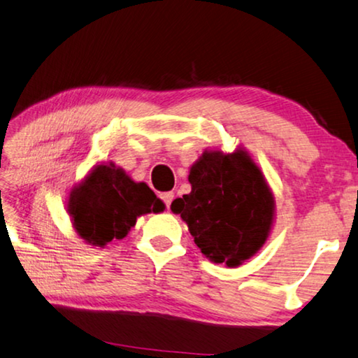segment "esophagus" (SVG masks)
<instances>
[{
  "label": "esophagus",
  "mask_w": 358,
  "mask_h": 358,
  "mask_svg": "<svg viewBox=\"0 0 358 358\" xmlns=\"http://www.w3.org/2000/svg\"><path fill=\"white\" fill-rule=\"evenodd\" d=\"M162 200L164 201V205L169 206V205H171V201L174 200V194H173V192H164V194L162 195Z\"/></svg>",
  "instance_id": "1"
}]
</instances>
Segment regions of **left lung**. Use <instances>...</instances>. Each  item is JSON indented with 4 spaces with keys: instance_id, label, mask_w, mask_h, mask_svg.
I'll list each match as a JSON object with an SVG mask.
<instances>
[{
    "instance_id": "left-lung-1",
    "label": "left lung",
    "mask_w": 358,
    "mask_h": 358,
    "mask_svg": "<svg viewBox=\"0 0 358 358\" xmlns=\"http://www.w3.org/2000/svg\"><path fill=\"white\" fill-rule=\"evenodd\" d=\"M189 182L190 194L176 198L171 211L180 214L208 259L238 267L266 245L275 196L246 148L205 150L190 166Z\"/></svg>"
}]
</instances>
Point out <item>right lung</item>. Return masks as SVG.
I'll list each match as a JSON object with an SVG mask.
<instances>
[{
    "instance_id": "1",
    "label": "right lung",
    "mask_w": 358,
    "mask_h": 358,
    "mask_svg": "<svg viewBox=\"0 0 358 358\" xmlns=\"http://www.w3.org/2000/svg\"><path fill=\"white\" fill-rule=\"evenodd\" d=\"M164 211V203L145 182H136L113 162L91 168L80 184L70 190L67 213L75 232L85 243L103 248L122 240L136 225L137 217Z\"/></svg>"
}]
</instances>
